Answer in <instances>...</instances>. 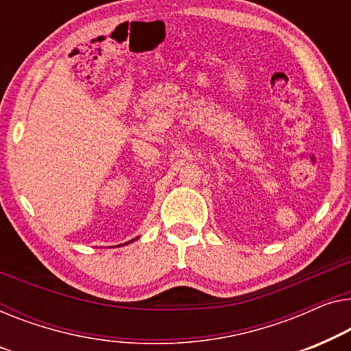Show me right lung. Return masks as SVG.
<instances>
[{
	"mask_svg": "<svg viewBox=\"0 0 351 351\" xmlns=\"http://www.w3.org/2000/svg\"><path fill=\"white\" fill-rule=\"evenodd\" d=\"M132 241H133V240H132ZM128 243H130V241H128Z\"/></svg>",
	"mask_w": 351,
	"mask_h": 351,
	"instance_id": "1",
	"label": "right lung"
}]
</instances>
